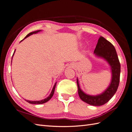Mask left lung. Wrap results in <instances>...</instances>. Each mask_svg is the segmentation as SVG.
<instances>
[{
  "label": "left lung",
  "mask_w": 132,
  "mask_h": 132,
  "mask_svg": "<svg viewBox=\"0 0 132 132\" xmlns=\"http://www.w3.org/2000/svg\"><path fill=\"white\" fill-rule=\"evenodd\" d=\"M94 53L97 57L105 59L111 67L112 79L110 85L102 94L92 96L84 93L80 87L78 79L77 81L78 94L81 100L89 105L99 106L105 104L116 93L120 79L121 64L113 45L102 36L98 39Z\"/></svg>",
  "instance_id": "1"
}]
</instances>
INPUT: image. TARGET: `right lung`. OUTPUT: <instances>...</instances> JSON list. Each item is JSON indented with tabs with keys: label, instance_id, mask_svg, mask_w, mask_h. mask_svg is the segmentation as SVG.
Here are the masks:
<instances>
[{
	"label": "right lung",
	"instance_id": "1",
	"mask_svg": "<svg viewBox=\"0 0 132 132\" xmlns=\"http://www.w3.org/2000/svg\"><path fill=\"white\" fill-rule=\"evenodd\" d=\"M39 31H41V30L35 31H34V32H30V33H29V34H28V35L26 36L25 37V38H24V39L26 38L27 37L30 36V35H33V34H37V32H39ZM24 39H23L22 40H21V41H20V42H21V41H22ZM15 52V50L14 52V54H13V55H14V54ZM56 84H57V82H55V84L54 85V86H53V89H52V91H51V93L50 95L48 96L47 98H45V99H43V100H41V101H29V100H25V101H27V102L30 103H31V104H42V103H46V102L50 100L52 97L53 95V94H54V90H55V86H56Z\"/></svg>",
	"mask_w": 132,
	"mask_h": 132
}]
</instances>
